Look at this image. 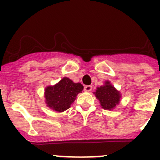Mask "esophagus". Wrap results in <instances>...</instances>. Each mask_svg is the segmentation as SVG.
<instances>
[{"label": "esophagus", "mask_w": 160, "mask_h": 160, "mask_svg": "<svg viewBox=\"0 0 160 160\" xmlns=\"http://www.w3.org/2000/svg\"><path fill=\"white\" fill-rule=\"evenodd\" d=\"M91 90H92V87L91 86H85L84 87V90L86 92H89Z\"/></svg>", "instance_id": "obj_1"}]
</instances>
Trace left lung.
<instances>
[{
  "label": "left lung",
  "mask_w": 160,
  "mask_h": 160,
  "mask_svg": "<svg viewBox=\"0 0 160 160\" xmlns=\"http://www.w3.org/2000/svg\"><path fill=\"white\" fill-rule=\"evenodd\" d=\"M96 98L99 100L101 107L105 110H112L120 101L119 91L113 87L111 82L107 81L103 86L98 87L95 92Z\"/></svg>",
  "instance_id": "1"
}]
</instances>
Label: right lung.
<instances>
[{
	"label": "right lung",
	"instance_id": "add662e5",
	"mask_svg": "<svg viewBox=\"0 0 160 160\" xmlns=\"http://www.w3.org/2000/svg\"><path fill=\"white\" fill-rule=\"evenodd\" d=\"M83 90L81 83H74L68 78H63L54 86L47 87L45 90L46 102L49 108L62 112L70 107L78 94Z\"/></svg>",
	"mask_w": 160,
	"mask_h": 160
}]
</instances>
